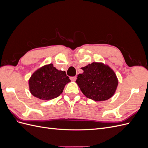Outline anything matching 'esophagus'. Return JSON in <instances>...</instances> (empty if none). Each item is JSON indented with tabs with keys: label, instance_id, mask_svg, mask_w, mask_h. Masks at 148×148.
I'll return each instance as SVG.
<instances>
[{
	"label": "esophagus",
	"instance_id": "obj_1",
	"mask_svg": "<svg viewBox=\"0 0 148 148\" xmlns=\"http://www.w3.org/2000/svg\"><path fill=\"white\" fill-rule=\"evenodd\" d=\"M70 79H71L72 82H75V81H76V79H77V77H70Z\"/></svg>",
	"mask_w": 148,
	"mask_h": 148
}]
</instances>
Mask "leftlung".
<instances>
[{
    "mask_svg": "<svg viewBox=\"0 0 148 148\" xmlns=\"http://www.w3.org/2000/svg\"><path fill=\"white\" fill-rule=\"evenodd\" d=\"M81 69L83 73L78 75L76 83L85 96L95 101H103L114 96L119 82L109 65L92 62Z\"/></svg>",
    "mask_w": 148,
    "mask_h": 148,
    "instance_id": "8db88e82",
    "label": "left lung"
}]
</instances>
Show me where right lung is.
Here are the masks:
<instances>
[{
    "label": "right lung",
    "mask_w": 148,
    "mask_h": 148,
    "mask_svg": "<svg viewBox=\"0 0 148 148\" xmlns=\"http://www.w3.org/2000/svg\"><path fill=\"white\" fill-rule=\"evenodd\" d=\"M71 81L65 71L57 70L52 64L40 67L28 80L31 95L42 100H51L59 96L65 86Z\"/></svg>",
    "instance_id": "right-lung-1"
}]
</instances>
